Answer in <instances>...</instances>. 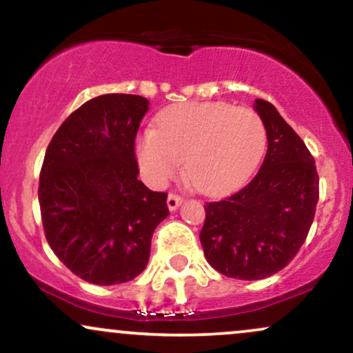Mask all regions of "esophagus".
Instances as JSON below:
<instances>
[{"instance_id":"esophagus-1","label":"esophagus","mask_w":353,"mask_h":353,"mask_svg":"<svg viewBox=\"0 0 353 353\" xmlns=\"http://www.w3.org/2000/svg\"><path fill=\"white\" fill-rule=\"evenodd\" d=\"M181 204H182V197L181 196H177V194H174V192L169 194V196H168V208H169V210H176Z\"/></svg>"}]
</instances>
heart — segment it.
Listing matches in <instances>:
<instances>
[{"mask_svg": "<svg viewBox=\"0 0 353 353\" xmlns=\"http://www.w3.org/2000/svg\"><path fill=\"white\" fill-rule=\"evenodd\" d=\"M267 145L259 112L229 103H182L157 117L136 141V154L149 182L161 185L179 171L201 192L222 196L241 188L255 171Z\"/></svg>", "mask_w": 353, "mask_h": 353, "instance_id": "1", "label": "heart"}]
</instances>
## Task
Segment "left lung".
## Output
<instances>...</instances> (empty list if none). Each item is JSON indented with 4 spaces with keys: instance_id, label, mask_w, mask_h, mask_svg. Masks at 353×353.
Here are the masks:
<instances>
[{
    "instance_id": "left-lung-1",
    "label": "left lung",
    "mask_w": 353,
    "mask_h": 353,
    "mask_svg": "<svg viewBox=\"0 0 353 353\" xmlns=\"http://www.w3.org/2000/svg\"><path fill=\"white\" fill-rule=\"evenodd\" d=\"M267 131V154L239 192L205 202L199 239L217 272L241 281L277 274L297 255L319 201L314 156L269 101H255Z\"/></svg>"
}]
</instances>
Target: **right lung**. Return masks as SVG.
Returning <instances> with one entry per match:
<instances>
[{"instance_id":"add662e5","label":"right lung","mask_w":353,"mask_h":353,"mask_svg":"<svg viewBox=\"0 0 353 353\" xmlns=\"http://www.w3.org/2000/svg\"><path fill=\"white\" fill-rule=\"evenodd\" d=\"M149 101L103 94L71 112L52 136L39 172V208L52 252L96 285L129 282L145 269L168 194L137 179L134 152Z\"/></svg>"}]
</instances>
